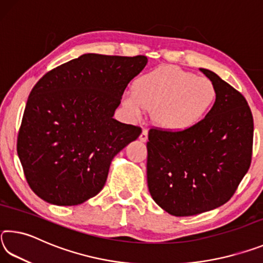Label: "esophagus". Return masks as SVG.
<instances>
[{
	"mask_svg": "<svg viewBox=\"0 0 263 263\" xmlns=\"http://www.w3.org/2000/svg\"><path fill=\"white\" fill-rule=\"evenodd\" d=\"M147 138H148V131L145 128V130H142L141 135L139 136V139H140V141L145 142L146 140H147Z\"/></svg>",
	"mask_w": 263,
	"mask_h": 263,
	"instance_id": "esophagus-1",
	"label": "esophagus"
}]
</instances>
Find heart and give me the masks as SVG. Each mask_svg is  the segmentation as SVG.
<instances>
[{
	"label": "heart",
	"instance_id": "obj_1",
	"mask_svg": "<svg viewBox=\"0 0 263 263\" xmlns=\"http://www.w3.org/2000/svg\"><path fill=\"white\" fill-rule=\"evenodd\" d=\"M216 100L217 89L210 80L167 65L138 78L133 94L123 96V105L135 118L142 110L153 111L159 127L183 132L198 125Z\"/></svg>",
	"mask_w": 263,
	"mask_h": 263
}]
</instances>
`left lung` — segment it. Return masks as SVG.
I'll use <instances>...</instances> for the list:
<instances>
[{
    "instance_id": "8db88e82",
    "label": "left lung",
    "mask_w": 263,
    "mask_h": 263,
    "mask_svg": "<svg viewBox=\"0 0 263 263\" xmlns=\"http://www.w3.org/2000/svg\"><path fill=\"white\" fill-rule=\"evenodd\" d=\"M201 72L217 89L206 117L188 131L152 127L148 132L149 193L176 217L199 215L229 202L252 162L254 124L246 99L216 73Z\"/></svg>"
}]
</instances>
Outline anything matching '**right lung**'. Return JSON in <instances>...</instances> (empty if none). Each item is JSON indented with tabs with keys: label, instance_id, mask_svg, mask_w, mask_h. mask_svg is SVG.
<instances>
[{
	"label": "right lung",
	"instance_id": "right-lung-1",
	"mask_svg": "<svg viewBox=\"0 0 263 263\" xmlns=\"http://www.w3.org/2000/svg\"><path fill=\"white\" fill-rule=\"evenodd\" d=\"M145 55L88 53L47 72L26 102L17 153L33 193L55 205H79L100 193L111 160L140 136L112 118Z\"/></svg>",
	"mask_w": 263,
	"mask_h": 263
}]
</instances>
